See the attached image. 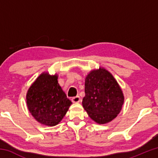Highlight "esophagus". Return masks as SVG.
<instances>
[{"label":"esophagus","mask_w":158,"mask_h":158,"mask_svg":"<svg viewBox=\"0 0 158 158\" xmlns=\"http://www.w3.org/2000/svg\"><path fill=\"white\" fill-rule=\"evenodd\" d=\"M72 102L74 103H78L80 102V97L79 96H75L72 98Z\"/></svg>","instance_id":"esophagus-1"}]
</instances>
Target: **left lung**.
I'll return each mask as SVG.
<instances>
[{"label":"left lung","instance_id":"obj_1","mask_svg":"<svg viewBox=\"0 0 158 158\" xmlns=\"http://www.w3.org/2000/svg\"><path fill=\"white\" fill-rule=\"evenodd\" d=\"M124 102L122 90L113 75L103 68L90 71L85 79L82 105L89 117L99 124L111 121Z\"/></svg>","mask_w":158,"mask_h":158}]
</instances>
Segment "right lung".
I'll list each match as a JSON object with an SVG mask.
<instances>
[{"instance_id": "add662e5", "label": "right lung", "mask_w": 158, "mask_h": 158, "mask_svg": "<svg viewBox=\"0 0 158 158\" xmlns=\"http://www.w3.org/2000/svg\"><path fill=\"white\" fill-rule=\"evenodd\" d=\"M58 75L42 73L26 94L29 111L37 122L47 126L58 125L68 111L72 102L58 83Z\"/></svg>"}]
</instances>
